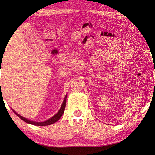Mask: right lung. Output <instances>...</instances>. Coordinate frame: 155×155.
<instances>
[{
	"label": "right lung",
	"mask_w": 155,
	"mask_h": 155,
	"mask_svg": "<svg viewBox=\"0 0 155 155\" xmlns=\"http://www.w3.org/2000/svg\"><path fill=\"white\" fill-rule=\"evenodd\" d=\"M66 98H67V94L65 96L64 101H63V103L61 104V108L59 109V111L57 112L55 115H53V116H52V117H51V118H49L48 120H47L44 122H40L31 121V120L25 118V117H22V115L18 114V113H16L14 111V109H12V111H14V113H15V114L17 116L19 117L21 120H22L23 121H25V122L28 123V124H33V125H35V126H48V125H51L52 124H53V123L56 122L57 121H58V120L60 118H61L62 115L64 114V111H65V103H66Z\"/></svg>",
	"instance_id": "right-lung-1"
}]
</instances>
